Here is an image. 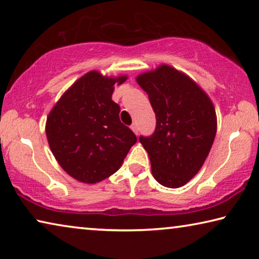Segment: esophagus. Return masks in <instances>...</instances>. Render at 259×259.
Instances as JSON below:
<instances>
[{
	"label": "esophagus",
	"mask_w": 259,
	"mask_h": 259,
	"mask_svg": "<svg viewBox=\"0 0 259 259\" xmlns=\"http://www.w3.org/2000/svg\"><path fill=\"white\" fill-rule=\"evenodd\" d=\"M131 130H133V131H134V133H135V135H138V126H137V124H136V123H134V124H133V125H131Z\"/></svg>",
	"instance_id": "1"
}]
</instances>
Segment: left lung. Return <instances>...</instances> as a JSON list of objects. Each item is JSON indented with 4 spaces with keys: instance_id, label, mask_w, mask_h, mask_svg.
<instances>
[{
    "instance_id": "8db88e82",
    "label": "left lung",
    "mask_w": 259,
    "mask_h": 259,
    "mask_svg": "<svg viewBox=\"0 0 259 259\" xmlns=\"http://www.w3.org/2000/svg\"><path fill=\"white\" fill-rule=\"evenodd\" d=\"M136 80L157 117L154 134L139 137L152 175L163 187H183L200 170L214 142V105L192 78L168 64L141 73Z\"/></svg>"
}]
</instances>
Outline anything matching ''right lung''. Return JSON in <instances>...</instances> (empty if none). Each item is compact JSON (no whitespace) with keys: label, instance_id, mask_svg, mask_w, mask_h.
Here are the masks:
<instances>
[{"label":"right lung","instance_id":"1","mask_svg":"<svg viewBox=\"0 0 259 259\" xmlns=\"http://www.w3.org/2000/svg\"><path fill=\"white\" fill-rule=\"evenodd\" d=\"M126 75L91 70L73 83L49 112L46 136L62 169L77 181L94 184L120 169L137 137L120 121L112 100Z\"/></svg>","mask_w":259,"mask_h":259}]
</instances>
